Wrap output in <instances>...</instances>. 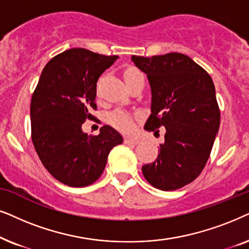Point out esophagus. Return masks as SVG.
<instances>
[{
    "mask_svg": "<svg viewBox=\"0 0 249 249\" xmlns=\"http://www.w3.org/2000/svg\"><path fill=\"white\" fill-rule=\"evenodd\" d=\"M124 142L126 144H138L140 143V140L137 138H132V137H125L124 139Z\"/></svg>",
    "mask_w": 249,
    "mask_h": 249,
    "instance_id": "1",
    "label": "esophagus"
}]
</instances>
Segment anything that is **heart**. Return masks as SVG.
I'll return each mask as SVG.
<instances>
[{
	"label": "heart",
	"instance_id": "heart-1",
	"mask_svg": "<svg viewBox=\"0 0 249 249\" xmlns=\"http://www.w3.org/2000/svg\"><path fill=\"white\" fill-rule=\"evenodd\" d=\"M141 75V72L137 71V69L128 68L124 72V79L125 82H126V84H128V83L134 81L135 78ZM109 122H110L114 126L121 128L123 131H131L134 126L133 119H132L131 116L128 115L127 112L123 110H116L114 112H111L110 116H109Z\"/></svg>",
	"mask_w": 249,
	"mask_h": 249
}]
</instances>
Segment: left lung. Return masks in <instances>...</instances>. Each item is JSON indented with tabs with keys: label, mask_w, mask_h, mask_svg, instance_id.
Returning a JSON list of instances; mask_svg holds the SVG:
<instances>
[{
	"label": "left lung",
	"mask_w": 249,
	"mask_h": 249,
	"mask_svg": "<svg viewBox=\"0 0 249 249\" xmlns=\"http://www.w3.org/2000/svg\"><path fill=\"white\" fill-rule=\"evenodd\" d=\"M131 59L150 84L151 114L144 130H166L157 159L143 165L142 173L152 187L177 190L201 173L213 148L220 127L214 83L182 53Z\"/></svg>",
	"instance_id": "obj_1"
}]
</instances>
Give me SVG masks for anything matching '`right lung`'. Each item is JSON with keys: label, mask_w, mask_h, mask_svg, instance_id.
I'll list each match as a JSON object with an SVG mask.
<instances>
[{"label": "right lung", "mask_w": 249, "mask_h": 249, "mask_svg": "<svg viewBox=\"0 0 249 249\" xmlns=\"http://www.w3.org/2000/svg\"><path fill=\"white\" fill-rule=\"evenodd\" d=\"M118 55L75 48L52 58L43 69L31 102L32 140L42 164L53 178L82 188L98 180L108 155L123 137L105 125L94 137L82 131L97 109V82Z\"/></svg>", "instance_id": "1"}]
</instances>
